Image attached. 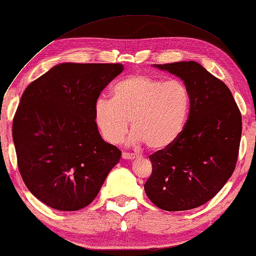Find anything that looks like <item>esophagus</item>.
Returning a JSON list of instances; mask_svg holds the SVG:
<instances>
[{"label": "esophagus", "mask_w": 256, "mask_h": 256, "mask_svg": "<svg viewBox=\"0 0 256 256\" xmlns=\"http://www.w3.org/2000/svg\"><path fill=\"white\" fill-rule=\"evenodd\" d=\"M136 156L134 155V154H128V152H123V155H122V158L123 160H134Z\"/></svg>", "instance_id": "34e87169"}]
</instances>
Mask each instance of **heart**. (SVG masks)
Wrapping results in <instances>:
<instances>
[{
	"label": "heart",
	"instance_id": "obj_1",
	"mask_svg": "<svg viewBox=\"0 0 256 256\" xmlns=\"http://www.w3.org/2000/svg\"><path fill=\"white\" fill-rule=\"evenodd\" d=\"M190 102V92L181 80L164 82L134 74L114 84L112 99L96 101L94 122L104 139L116 144L126 133L130 120L134 130L130 142H146L152 150H162L181 136Z\"/></svg>",
	"mask_w": 256,
	"mask_h": 256
}]
</instances>
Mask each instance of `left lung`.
Instances as JSON below:
<instances>
[{
    "mask_svg": "<svg viewBox=\"0 0 256 256\" xmlns=\"http://www.w3.org/2000/svg\"><path fill=\"white\" fill-rule=\"evenodd\" d=\"M184 80L190 92L186 126L170 147L150 155L144 192L168 212L192 210L216 196L237 163L242 115L229 88L196 62L154 64Z\"/></svg>",
    "mask_w": 256,
    "mask_h": 256,
    "instance_id": "1",
    "label": "left lung"
}]
</instances>
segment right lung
I'll return each instance as SVG.
<instances>
[{
    "label": "right lung",
    "instance_id": "obj_1",
    "mask_svg": "<svg viewBox=\"0 0 256 256\" xmlns=\"http://www.w3.org/2000/svg\"><path fill=\"white\" fill-rule=\"evenodd\" d=\"M120 64H56L28 85L12 138L28 190L48 208L72 212L91 204L120 150L101 138L94 104Z\"/></svg>",
    "mask_w": 256,
    "mask_h": 256
}]
</instances>
